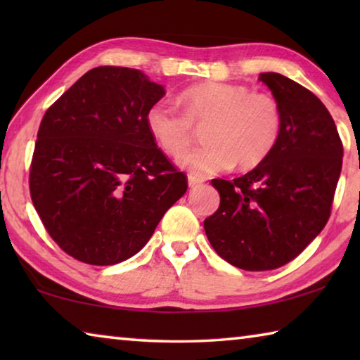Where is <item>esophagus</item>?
<instances>
[{"label":"esophagus","mask_w":360,"mask_h":360,"mask_svg":"<svg viewBox=\"0 0 360 360\" xmlns=\"http://www.w3.org/2000/svg\"><path fill=\"white\" fill-rule=\"evenodd\" d=\"M187 179H188V186H191V187H197L198 184H202V182H205L203 178H200V176L192 174V173L187 174Z\"/></svg>","instance_id":"1"}]
</instances>
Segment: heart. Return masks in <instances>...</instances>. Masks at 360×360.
Instances as JSON below:
<instances>
[{
	"label": "heart",
	"instance_id": "1",
	"mask_svg": "<svg viewBox=\"0 0 360 360\" xmlns=\"http://www.w3.org/2000/svg\"><path fill=\"white\" fill-rule=\"evenodd\" d=\"M182 111L168 100H157L146 111L150 136L168 155H181L205 127L203 148L181 157V165L205 176L235 165L251 169L264 163L283 131V109L275 96L254 92L245 84L203 82L182 90Z\"/></svg>",
	"mask_w": 360,
	"mask_h": 360
}]
</instances>
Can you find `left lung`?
Returning <instances> with one entry per match:
<instances>
[{
  "mask_svg": "<svg viewBox=\"0 0 360 360\" xmlns=\"http://www.w3.org/2000/svg\"><path fill=\"white\" fill-rule=\"evenodd\" d=\"M259 79L283 109L281 136L252 172L211 181L221 205L205 219L214 251L246 271L289 264L321 233L343 163V143L318 96L278 72Z\"/></svg>",
  "mask_w": 360,
  "mask_h": 360,
  "instance_id": "8db88e82",
  "label": "left lung"
}]
</instances>
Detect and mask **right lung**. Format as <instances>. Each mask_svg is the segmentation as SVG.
Returning <instances> with one entry per match:
<instances>
[{"label": "right lung", "instance_id": "add662e5", "mask_svg": "<svg viewBox=\"0 0 360 360\" xmlns=\"http://www.w3.org/2000/svg\"><path fill=\"white\" fill-rule=\"evenodd\" d=\"M163 95L139 70L98 66L42 117L30 195L47 233L72 259H130L186 193L187 176L146 125V111Z\"/></svg>", "mask_w": 360, "mask_h": 360}]
</instances>
